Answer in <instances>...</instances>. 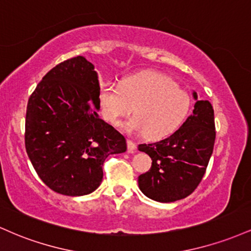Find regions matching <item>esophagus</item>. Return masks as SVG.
Masks as SVG:
<instances>
[{
  "mask_svg": "<svg viewBox=\"0 0 251 251\" xmlns=\"http://www.w3.org/2000/svg\"><path fill=\"white\" fill-rule=\"evenodd\" d=\"M135 148H137V145H135L132 140L127 139V150H128L129 153H133V152L135 151Z\"/></svg>",
  "mask_w": 251,
  "mask_h": 251,
  "instance_id": "34e87169",
  "label": "esophagus"
}]
</instances>
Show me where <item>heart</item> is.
<instances>
[{"mask_svg":"<svg viewBox=\"0 0 251 251\" xmlns=\"http://www.w3.org/2000/svg\"><path fill=\"white\" fill-rule=\"evenodd\" d=\"M99 105L103 119L112 125H119L133 111L134 117L124 125L125 131L162 139L183 124L191 100L169 76L146 71L124 77L118 86H102Z\"/></svg>","mask_w":251,"mask_h":251,"instance_id":"heart-1","label":"heart"}]
</instances>
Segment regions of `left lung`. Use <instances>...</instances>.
<instances>
[{
  "mask_svg": "<svg viewBox=\"0 0 251 251\" xmlns=\"http://www.w3.org/2000/svg\"><path fill=\"white\" fill-rule=\"evenodd\" d=\"M196 100L194 113L174 134L138 150L152 159L151 169L138 177L140 191L151 200L171 203L188 197L201 183L214 151V108L208 100Z\"/></svg>",
  "mask_w": 251,
  "mask_h": 251,
  "instance_id": "1",
  "label": "left lung"
}]
</instances>
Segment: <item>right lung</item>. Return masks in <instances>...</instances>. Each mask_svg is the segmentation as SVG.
Listing matches in <instances>:
<instances>
[{
    "instance_id": "add662e5",
    "label": "right lung",
    "mask_w": 251,
    "mask_h": 251,
    "mask_svg": "<svg viewBox=\"0 0 251 251\" xmlns=\"http://www.w3.org/2000/svg\"><path fill=\"white\" fill-rule=\"evenodd\" d=\"M99 93L93 63L76 56L51 68L28 100L27 154L57 194L93 192L101 184L106 158L127 149L124 135L99 118Z\"/></svg>"
}]
</instances>
